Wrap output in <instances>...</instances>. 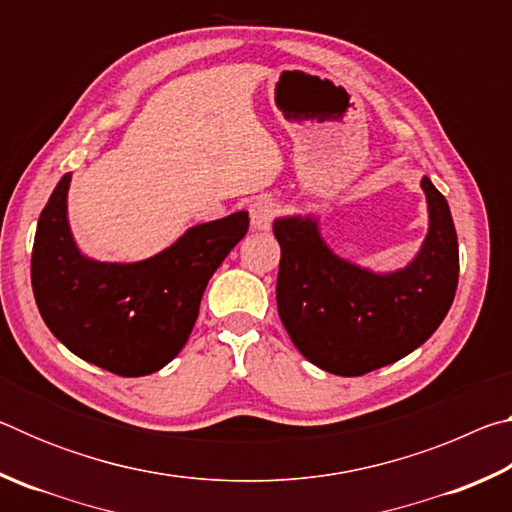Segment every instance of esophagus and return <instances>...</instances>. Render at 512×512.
Masks as SVG:
<instances>
[{"instance_id": "34e87169", "label": "esophagus", "mask_w": 512, "mask_h": 512, "mask_svg": "<svg viewBox=\"0 0 512 512\" xmlns=\"http://www.w3.org/2000/svg\"><path fill=\"white\" fill-rule=\"evenodd\" d=\"M277 216V203L273 198H257V201L250 205V225L255 230H268L273 225Z\"/></svg>"}]
</instances>
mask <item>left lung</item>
Segmentation results:
<instances>
[{"mask_svg":"<svg viewBox=\"0 0 512 512\" xmlns=\"http://www.w3.org/2000/svg\"><path fill=\"white\" fill-rule=\"evenodd\" d=\"M429 235L413 262L377 275L336 257L318 223L291 216L273 223L280 244L277 314L314 366L359 377L406 357L429 339L452 307L458 239L445 196L422 178Z\"/></svg>","mask_w":512,"mask_h":512,"instance_id":"8db88e82","label":"left lung"}]
</instances>
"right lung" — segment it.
I'll use <instances>...</instances> for the list:
<instances>
[{
	"mask_svg": "<svg viewBox=\"0 0 512 512\" xmlns=\"http://www.w3.org/2000/svg\"><path fill=\"white\" fill-rule=\"evenodd\" d=\"M69 173L38 219L31 287L51 334L76 357L119 377L160 370L187 343L203 291L248 232V212L189 228L135 264L83 257L67 225Z\"/></svg>",
	"mask_w": 512,
	"mask_h": 512,
	"instance_id": "add662e5",
	"label": "right lung"
}]
</instances>
